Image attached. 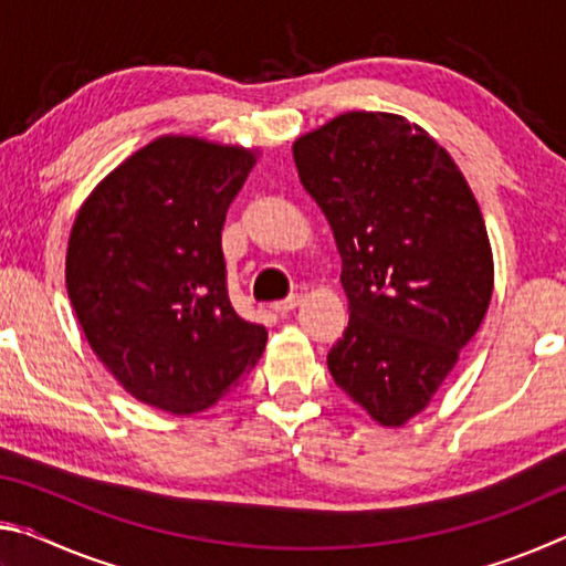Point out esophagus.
Returning <instances> with one entry per match:
<instances>
[{
    "label": "esophagus",
    "mask_w": 566,
    "mask_h": 566,
    "mask_svg": "<svg viewBox=\"0 0 566 566\" xmlns=\"http://www.w3.org/2000/svg\"><path fill=\"white\" fill-rule=\"evenodd\" d=\"M300 302H302V296H300V294H292V296H286V300L274 302V304H272V312H276V314H290Z\"/></svg>",
    "instance_id": "esophagus-1"
}]
</instances>
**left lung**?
<instances>
[{"mask_svg":"<svg viewBox=\"0 0 566 566\" xmlns=\"http://www.w3.org/2000/svg\"><path fill=\"white\" fill-rule=\"evenodd\" d=\"M292 151L342 256L349 327L327 354L332 377L381 427L407 424L490 310L476 199L449 151L399 114L344 112Z\"/></svg>","mask_w":566,"mask_h":566,"instance_id":"8db88e82","label":"left lung"}]
</instances>
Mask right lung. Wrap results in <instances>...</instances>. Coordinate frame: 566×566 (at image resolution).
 I'll use <instances>...</instances> for the list:
<instances>
[{"label": "right lung", "instance_id": "right-lung-1", "mask_svg": "<svg viewBox=\"0 0 566 566\" xmlns=\"http://www.w3.org/2000/svg\"><path fill=\"white\" fill-rule=\"evenodd\" d=\"M256 151L167 134L112 169L76 212L66 292L92 352L134 399L212 407L260 361L266 329L227 294L222 227Z\"/></svg>", "mask_w": 566, "mask_h": 566}]
</instances>
